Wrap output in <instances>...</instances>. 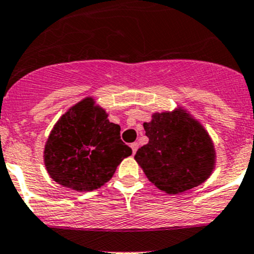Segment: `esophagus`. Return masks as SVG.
<instances>
[{
    "instance_id": "esophagus-1",
    "label": "esophagus",
    "mask_w": 254,
    "mask_h": 254,
    "mask_svg": "<svg viewBox=\"0 0 254 254\" xmlns=\"http://www.w3.org/2000/svg\"><path fill=\"white\" fill-rule=\"evenodd\" d=\"M130 148H132V152H133V154H134V153L137 152V149H138V143L137 142L130 143Z\"/></svg>"
}]
</instances>
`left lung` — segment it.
Listing matches in <instances>:
<instances>
[{"label": "left lung", "instance_id": "8db88e82", "mask_svg": "<svg viewBox=\"0 0 254 254\" xmlns=\"http://www.w3.org/2000/svg\"><path fill=\"white\" fill-rule=\"evenodd\" d=\"M149 142L134 159L160 190L179 194L202 184L211 174L215 149L206 130L184 111L153 115L144 122Z\"/></svg>", "mask_w": 254, "mask_h": 254}]
</instances>
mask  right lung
I'll list each match as a JSON object with an SVG mask.
<instances>
[{
	"mask_svg": "<svg viewBox=\"0 0 254 254\" xmlns=\"http://www.w3.org/2000/svg\"><path fill=\"white\" fill-rule=\"evenodd\" d=\"M121 127L85 99L60 117L50 132L44 162L54 182L76 191H92L109 182L132 149L120 137Z\"/></svg>",
	"mask_w": 254,
	"mask_h": 254,
	"instance_id": "1",
	"label": "right lung"
}]
</instances>
